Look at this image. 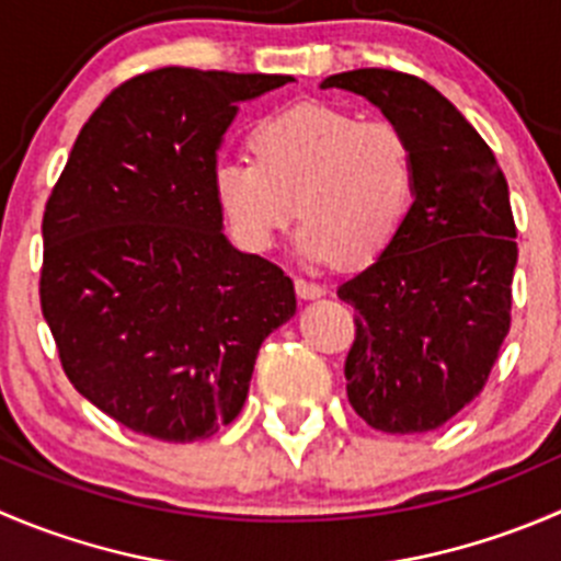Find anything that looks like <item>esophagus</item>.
I'll list each match as a JSON object with an SVG mask.
<instances>
[{
  "mask_svg": "<svg viewBox=\"0 0 561 561\" xmlns=\"http://www.w3.org/2000/svg\"><path fill=\"white\" fill-rule=\"evenodd\" d=\"M296 293L304 298V301H309V298H320L323 296V285H318V282H309L304 279V276H296Z\"/></svg>",
  "mask_w": 561,
  "mask_h": 561,
  "instance_id": "esophagus-1",
  "label": "esophagus"
}]
</instances>
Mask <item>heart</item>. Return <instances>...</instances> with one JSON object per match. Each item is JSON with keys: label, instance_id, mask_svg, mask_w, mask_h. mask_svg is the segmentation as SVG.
<instances>
[{"label": "heart", "instance_id": "heart-1", "mask_svg": "<svg viewBox=\"0 0 561 561\" xmlns=\"http://www.w3.org/2000/svg\"><path fill=\"white\" fill-rule=\"evenodd\" d=\"M252 159L214 167V199L230 236L265 252L298 216V249L312 263L367 265L400 232L416 188V159L391 119L301 101L249 130Z\"/></svg>", "mask_w": 561, "mask_h": 561}]
</instances>
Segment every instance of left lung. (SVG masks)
I'll use <instances>...</instances> for the list:
<instances>
[{
    "label": "left lung",
    "instance_id": "1",
    "mask_svg": "<svg viewBox=\"0 0 561 561\" xmlns=\"http://www.w3.org/2000/svg\"><path fill=\"white\" fill-rule=\"evenodd\" d=\"M320 87L375 103L416 159L397 238L336 287L356 309L347 400L375 431H436L477 400L510 331L518 243L507 181L474 125L427 81L358 68Z\"/></svg>",
    "mask_w": 561,
    "mask_h": 561
}]
</instances>
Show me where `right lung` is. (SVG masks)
I'll list each match as a JSON object with an SVG mask.
<instances>
[{"label":"right lung","instance_id":"1","mask_svg":"<svg viewBox=\"0 0 561 561\" xmlns=\"http://www.w3.org/2000/svg\"><path fill=\"white\" fill-rule=\"evenodd\" d=\"M276 73L159 68L114 87L43 214L41 309L65 375L128 431L208 438L241 413L260 345L296 314L279 265L221 232L216 150Z\"/></svg>","mask_w":561,"mask_h":561}]
</instances>
